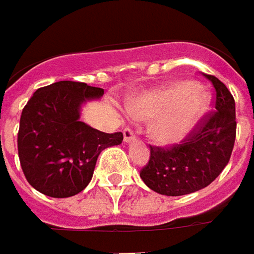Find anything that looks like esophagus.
<instances>
[{
    "label": "esophagus",
    "mask_w": 254,
    "mask_h": 254,
    "mask_svg": "<svg viewBox=\"0 0 254 254\" xmlns=\"http://www.w3.org/2000/svg\"><path fill=\"white\" fill-rule=\"evenodd\" d=\"M123 139L126 144H130V142H134V141H135V135H134V132H132V130H130V128H126V130L123 131Z\"/></svg>",
    "instance_id": "34e87169"
}]
</instances>
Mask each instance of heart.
<instances>
[{"label":"heart","mask_w":254,"mask_h":254,"mask_svg":"<svg viewBox=\"0 0 254 254\" xmlns=\"http://www.w3.org/2000/svg\"><path fill=\"white\" fill-rule=\"evenodd\" d=\"M211 95L193 81H180L158 91L142 93L128 103L139 119L155 117L149 135L161 145L178 144L194 130L211 109Z\"/></svg>","instance_id":"heart-1"}]
</instances>
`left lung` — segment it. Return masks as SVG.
<instances>
[{
    "instance_id": "obj_1",
    "label": "left lung",
    "mask_w": 254,
    "mask_h": 254,
    "mask_svg": "<svg viewBox=\"0 0 254 254\" xmlns=\"http://www.w3.org/2000/svg\"><path fill=\"white\" fill-rule=\"evenodd\" d=\"M215 92V112L189 138L171 149L151 147V158L139 176L151 190L185 195L211 185L224 171L236 137L235 100L218 78L205 75Z\"/></svg>"
}]
</instances>
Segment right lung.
I'll return each instance as SVG.
<instances>
[{
  "label": "right lung",
  "instance_id": "add662e5",
  "mask_svg": "<svg viewBox=\"0 0 254 254\" xmlns=\"http://www.w3.org/2000/svg\"><path fill=\"white\" fill-rule=\"evenodd\" d=\"M102 96V88L60 81L37 89L23 107L18 154L37 191L54 198L78 194L89 185L100 152L122 144V132L106 134L79 120L83 105Z\"/></svg>",
  "mask_w": 254,
  "mask_h": 254
}]
</instances>
